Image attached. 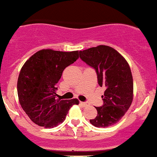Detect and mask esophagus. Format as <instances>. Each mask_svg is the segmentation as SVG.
I'll use <instances>...</instances> for the list:
<instances>
[{
	"instance_id": "34e87169",
	"label": "esophagus",
	"mask_w": 157,
	"mask_h": 157,
	"mask_svg": "<svg viewBox=\"0 0 157 157\" xmlns=\"http://www.w3.org/2000/svg\"><path fill=\"white\" fill-rule=\"evenodd\" d=\"M80 104H81L82 106H83V107H86L88 105V104H87L86 102H80Z\"/></svg>"
}]
</instances>
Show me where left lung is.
<instances>
[{
    "label": "left lung",
    "instance_id": "left-lung-1",
    "mask_svg": "<svg viewBox=\"0 0 157 157\" xmlns=\"http://www.w3.org/2000/svg\"><path fill=\"white\" fill-rule=\"evenodd\" d=\"M80 58L95 69L98 84L105 87L104 105L96 107L98 116L90 120L97 127H108L121 120L133 101V77L125 58L116 49L98 45L80 51Z\"/></svg>",
    "mask_w": 157,
    "mask_h": 157
}]
</instances>
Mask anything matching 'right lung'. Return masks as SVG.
Returning a JSON list of instances; mask_svg holds the SVG:
<instances>
[{
    "mask_svg": "<svg viewBox=\"0 0 157 157\" xmlns=\"http://www.w3.org/2000/svg\"><path fill=\"white\" fill-rule=\"evenodd\" d=\"M78 51L41 49L22 67L17 82L19 101L30 120L40 127L52 128L62 123L78 99L57 98L56 84L67 67L78 59Z\"/></svg>",
    "mask_w": 157,
    "mask_h": 157,
    "instance_id": "right-lung-1",
    "label": "right lung"
}]
</instances>
